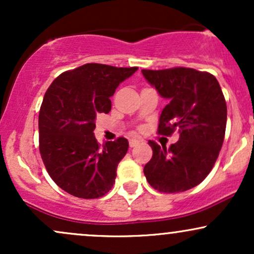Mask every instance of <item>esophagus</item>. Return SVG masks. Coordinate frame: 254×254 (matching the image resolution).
Masks as SVG:
<instances>
[{
    "label": "esophagus",
    "instance_id": "obj_1",
    "mask_svg": "<svg viewBox=\"0 0 254 254\" xmlns=\"http://www.w3.org/2000/svg\"><path fill=\"white\" fill-rule=\"evenodd\" d=\"M138 143H139V141H138V139H136V138H131L130 141H129V144H130L131 148L136 147V145L138 144Z\"/></svg>",
    "mask_w": 254,
    "mask_h": 254
}]
</instances>
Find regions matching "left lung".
I'll list each match as a JSON object with an SVG mask.
<instances>
[{
	"label": "left lung",
	"mask_w": 254,
	"mask_h": 254,
	"mask_svg": "<svg viewBox=\"0 0 254 254\" xmlns=\"http://www.w3.org/2000/svg\"><path fill=\"white\" fill-rule=\"evenodd\" d=\"M142 74L168 104L162 110L157 132L170 136L179 131V141L153 149L144 176L150 186L165 193L197 186L210 173L222 148L227 124V105L214 75L177 66Z\"/></svg>",
	"instance_id": "left-lung-1"
}]
</instances>
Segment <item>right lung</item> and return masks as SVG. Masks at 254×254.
Masks as SVG:
<instances>
[{
  "instance_id": "add662e5",
  "label": "right lung",
  "mask_w": 254,
  "mask_h": 254,
  "mask_svg": "<svg viewBox=\"0 0 254 254\" xmlns=\"http://www.w3.org/2000/svg\"><path fill=\"white\" fill-rule=\"evenodd\" d=\"M137 69L87 63L61 74L46 90L38 121L39 151L51 179L72 196L93 199L112 189L129 142L119 137L99 144L95 118L110 112V98Z\"/></svg>"
}]
</instances>
